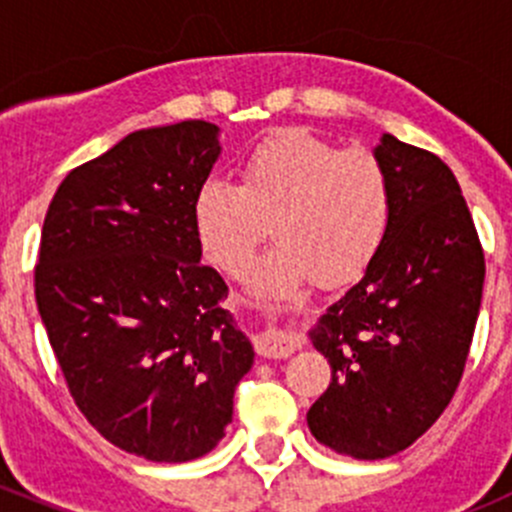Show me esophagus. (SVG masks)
<instances>
[{"instance_id":"1","label":"esophagus","mask_w":512,"mask_h":512,"mask_svg":"<svg viewBox=\"0 0 512 512\" xmlns=\"http://www.w3.org/2000/svg\"><path fill=\"white\" fill-rule=\"evenodd\" d=\"M257 354L265 356V359H287L297 349H302V339L297 334L285 332V329H267L257 339Z\"/></svg>"}]
</instances>
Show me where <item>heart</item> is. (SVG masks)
I'll list each match as a JSON object with an SVG mask.
<instances>
[{"label":"heart","instance_id":"b5f03b06","mask_svg":"<svg viewBox=\"0 0 512 512\" xmlns=\"http://www.w3.org/2000/svg\"><path fill=\"white\" fill-rule=\"evenodd\" d=\"M394 215V188L371 148H339L285 128L242 160L240 185L213 178L195 195V230L205 255L237 277L257 247L280 237L252 270L262 299H287L299 285L342 287L379 255Z\"/></svg>","mask_w":512,"mask_h":512}]
</instances>
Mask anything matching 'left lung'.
<instances>
[{
  "mask_svg": "<svg viewBox=\"0 0 512 512\" xmlns=\"http://www.w3.org/2000/svg\"><path fill=\"white\" fill-rule=\"evenodd\" d=\"M376 156L394 215L361 282L312 332L332 381L307 411L319 443L359 461L404 451L461 384L483 297L485 255L456 175L386 133Z\"/></svg>",
  "mask_w": 512,
  "mask_h": 512,
  "instance_id": "8db88e82",
  "label": "left lung"
}]
</instances>
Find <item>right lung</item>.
<instances>
[{
	"instance_id": "obj_1",
	"label": "right lung",
	"mask_w": 512,
	"mask_h": 512,
	"mask_svg": "<svg viewBox=\"0 0 512 512\" xmlns=\"http://www.w3.org/2000/svg\"><path fill=\"white\" fill-rule=\"evenodd\" d=\"M218 153L208 121L128 133L61 180L41 227L36 307L71 399L146 461L213 451L255 359L200 265L195 195Z\"/></svg>"
}]
</instances>
